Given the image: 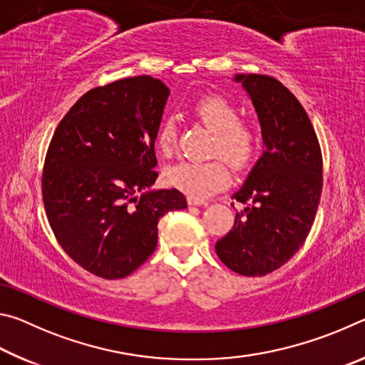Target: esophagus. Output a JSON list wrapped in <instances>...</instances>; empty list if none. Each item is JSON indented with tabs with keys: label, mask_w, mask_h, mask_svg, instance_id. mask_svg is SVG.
Wrapping results in <instances>:
<instances>
[{
	"label": "esophagus",
	"mask_w": 365,
	"mask_h": 365,
	"mask_svg": "<svg viewBox=\"0 0 365 365\" xmlns=\"http://www.w3.org/2000/svg\"><path fill=\"white\" fill-rule=\"evenodd\" d=\"M202 200H200V197H193V196H188V205L190 206H201L202 205Z\"/></svg>",
	"instance_id": "1"
}]
</instances>
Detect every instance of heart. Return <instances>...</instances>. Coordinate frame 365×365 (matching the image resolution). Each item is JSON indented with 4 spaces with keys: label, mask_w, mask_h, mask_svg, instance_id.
<instances>
[{
    "label": "heart",
    "mask_w": 365,
    "mask_h": 365,
    "mask_svg": "<svg viewBox=\"0 0 365 365\" xmlns=\"http://www.w3.org/2000/svg\"><path fill=\"white\" fill-rule=\"evenodd\" d=\"M195 110L200 120L215 133L212 153L224 156L233 168H248L261 148V132L255 123L240 119L238 110L219 96L202 98ZM175 140V122L165 119L159 127L158 146L160 151L169 154L174 151ZM164 180L169 187L202 200L225 187L230 180V169L220 158L206 163L182 160L165 169Z\"/></svg>",
    "instance_id": "obj_1"
}]
</instances>
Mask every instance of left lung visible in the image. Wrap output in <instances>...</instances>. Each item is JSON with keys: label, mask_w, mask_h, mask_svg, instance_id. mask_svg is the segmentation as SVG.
<instances>
[{"label": "left lung", "mask_w": 365, "mask_h": 365, "mask_svg": "<svg viewBox=\"0 0 365 365\" xmlns=\"http://www.w3.org/2000/svg\"><path fill=\"white\" fill-rule=\"evenodd\" d=\"M248 91L265 150L233 200L246 207L215 243L228 269L261 277L282 267L306 242L322 193V153L304 108L279 80L235 77Z\"/></svg>", "instance_id": "8db88e82"}]
</instances>
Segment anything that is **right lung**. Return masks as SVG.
Listing matches in <instances>:
<instances>
[{"label": "right lung", "mask_w": 365, "mask_h": 365, "mask_svg": "<svg viewBox=\"0 0 365 365\" xmlns=\"http://www.w3.org/2000/svg\"><path fill=\"white\" fill-rule=\"evenodd\" d=\"M169 88L138 76L96 86L69 109L51 138L43 205L61 248L90 274L123 279L158 245V222L187 207L180 191L156 182L154 141Z\"/></svg>", "instance_id": "obj_1"}]
</instances>
